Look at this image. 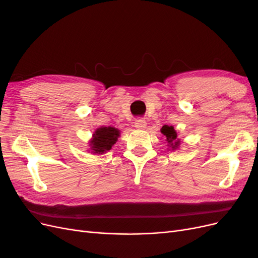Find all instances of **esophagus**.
Returning a JSON list of instances; mask_svg holds the SVG:
<instances>
[{
	"label": "esophagus",
	"instance_id": "esophagus-1",
	"mask_svg": "<svg viewBox=\"0 0 258 258\" xmlns=\"http://www.w3.org/2000/svg\"><path fill=\"white\" fill-rule=\"evenodd\" d=\"M135 127L137 129H140V130H143L146 128V121L144 119H137L135 121Z\"/></svg>",
	"mask_w": 258,
	"mask_h": 258
}]
</instances>
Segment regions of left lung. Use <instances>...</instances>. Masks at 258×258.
Listing matches in <instances>:
<instances>
[{"mask_svg": "<svg viewBox=\"0 0 258 258\" xmlns=\"http://www.w3.org/2000/svg\"><path fill=\"white\" fill-rule=\"evenodd\" d=\"M160 131H161V134L163 135V137L166 138V141H167L168 146H169L168 150H171V151L178 150L182 141H181V139L178 138V135H177L176 130L174 129V127L165 124V126H162Z\"/></svg>", "mask_w": 258, "mask_h": 258, "instance_id": "8db88e82", "label": "left lung"}]
</instances>
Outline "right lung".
Returning <instances> with one entry per match:
<instances>
[{"label":"right lung","instance_id":"right-lung-1","mask_svg":"<svg viewBox=\"0 0 258 258\" xmlns=\"http://www.w3.org/2000/svg\"><path fill=\"white\" fill-rule=\"evenodd\" d=\"M119 137L120 131L115 127L102 126L97 128L88 142L89 151L91 154H105L112 150V146L117 142Z\"/></svg>","mask_w":258,"mask_h":258}]
</instances>
